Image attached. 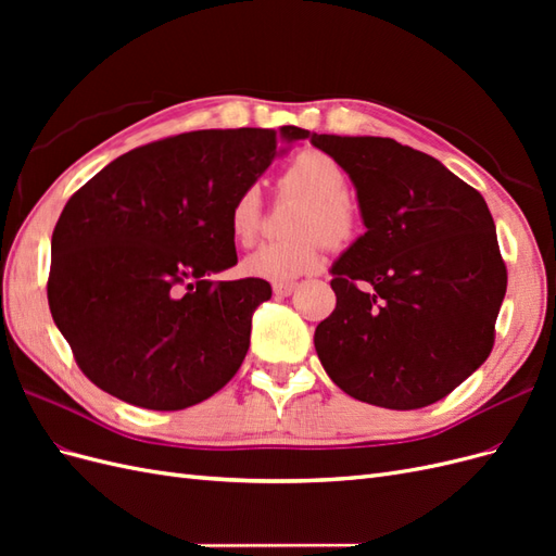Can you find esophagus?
Instances as JSON below:
<instances>
[{
    "label": "esophagus",
    "mask_w": 556,
    "mask_h": 556,
    "mask_svg": "<svg viewBox=\"0 0 556 556\" xmlns=\"http://www.w3.org/2000/svg\"><path fill=\"white\" fill-rule=\"evenodd\" d=\"M296 290L294 282H274V294L276 296H290Z\"/></svg>",
    "instance_id": "obj_1"
}]
</instances>
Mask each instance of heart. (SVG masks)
I'll list each match as a JSON object with an SVG mask.
<instances>
[{
    "label": "heart",
    "instance_id": "b5f03b06",
    "mask_svg": "<svg viewBox=\"0 0 556 556\" xmlns=\"http://www.w3.org/2000/svg\"><path fill=\"white\" fill-rule=\"evenodd\" d=\"M282 188L306 199L290 241H268L255 248L241 262L243 274L268 282H290L306 276L323 264V241L345 245L359 229L355 201L345 194L348 176L343 166L323 150H306L296 155L282 176ZM262 223V192L257 185L243 188L229 208V231L239 243L255 241Z\"/></svg>",
    "mask_w": 556,
    "mask_h": 556
}]
</instances>
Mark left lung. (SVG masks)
Here are the masks:
<instances>
[{
	"label": "left lung",
	"mask_w": 556,
	"mask_h": 556,
	"mask_svg": "<svg viewBox=\"0 0 556 556\" xmlns=\"http://www.w3.org/2000/svg\"><path fill=\"white\" fill-rule=\"evenodd\" d=\"M357 190L366 231L331 266L336 308L315 329L327 376L392 410L441 401L490 357L506 296L492 213L478 190L382 137L311 134Z\"/></svg>",
	"instance_id": "1"
}]
</instances>
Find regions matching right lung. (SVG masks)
Instances as JSON below:
<instances>
[{
  "label": "right lung",
  "instance_id": "right-lung-1",
  "mask_svg": "<svg viewBox=\"0 0 556 556\" xmlns=\"http://www.w3.org/2000/svg\"><path fill=\"white\" fill-rule=\"evenodd\" d=\"M308 129H201L113 160L66 201L50 241L48 306L99 390L182 410L233 378L260 278L211 280L237 264L229 208Z\"/></svg>",
  "mask_w": 556,
  "mask_h": 556
}]
</instances>
